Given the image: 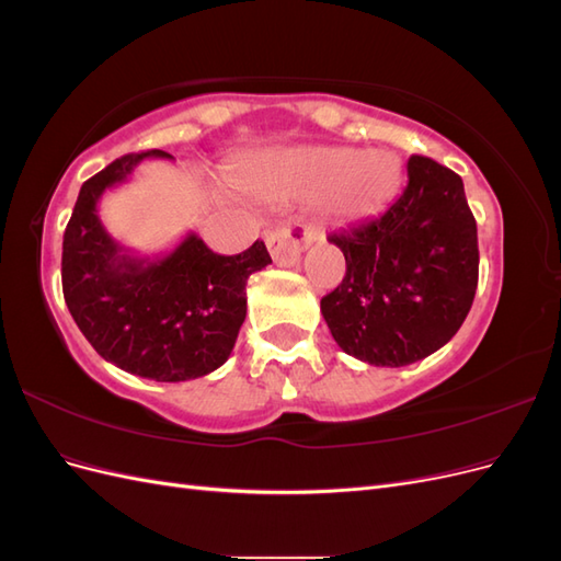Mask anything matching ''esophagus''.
<instances>
[{"instance_id":"esophagus-1","label":"esophagus","mask_w":561,"mask_h":561,"mask_svg":"<svg viewBox=\"0 0 561 561\" xmlns=\"http://www.w3.org/2000/svg\"><path fill=\"white\" fill-rule=\"evenodd\" d=\"M313 239V231L304 225H287L266 236V248L278 266H295Z\"/></svg>"}]
</instances>
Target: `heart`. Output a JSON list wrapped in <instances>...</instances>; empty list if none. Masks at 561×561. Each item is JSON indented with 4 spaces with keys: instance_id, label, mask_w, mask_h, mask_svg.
<instances>
[{
    "instance_id": "obj_1",
    "label": "heart",
    "mask_w": 561,
    "mask_h": 561,
    "mask_svg": "<svg viewBox=\"0 0 561 561\" xmlns=\"http://www.w3.org/2000/svg\"><path fill=\"white\" fill-rule=\"evenodd\" d=\"M402 184V163L390 149L297 147L285 151L257 184L266 198L313 201L336 219H360L381 210Z\"/></svg>"
}]
</instances>
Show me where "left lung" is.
<instances>
[{
    "mask_svg": "<svg viewBox=\"0 0 561 561\" xmlns=\"http://www.w3.org/2000/svg\"><path fill=\"white\" fill-rule=\"evenodd\" d=\"M407 178L388 210L328 236L346 276L320 299L322 318L339 348L377 367L443 348L478 290V225L463 180L428 157H412Z\"/></svg>",
    "mask_w": 561,
    "mask_h": 561,
    "instance_id": "1",
    "label": "left lung"
}]
</instances>
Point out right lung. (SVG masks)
<instances>
[{"mask_svg": "<svg viewBox=\"0 0 561 561\" xmlns=\"http://www.w3.org/2000/svg\"><path fill=\"white\" fill-rule=\"evenodd\" d=\"M145 159L173 161L161 149L126 154L81 184L62 239V295L107 363L145 379L190 381L227 363L245 320V283L271 257L262 241L225 257L194 231L157 257L118 245L98 203Z\"/></svg>", "mask_w": 561, "mask_h": 561, "instance_id": "1", "label": "right lung"}]
</instances>
